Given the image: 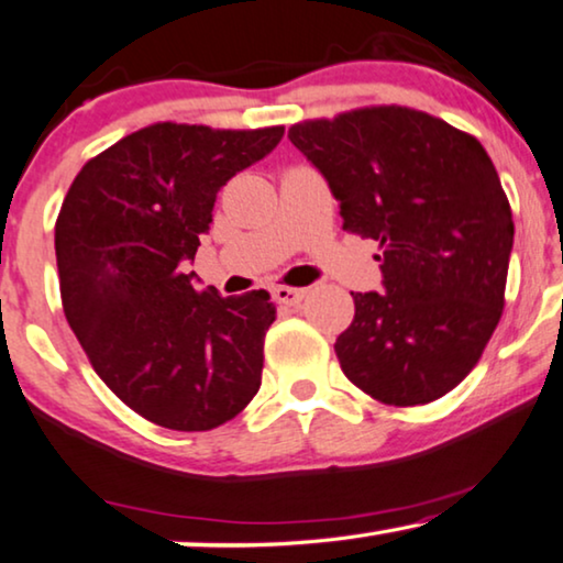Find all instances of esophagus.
Listing matches in <instances>:
<instances>
[{
  "instance_id": "esophagus-1",
  "label": "esophagus",
  "mask_w": 563,
  "mask_h": 563,
  "mask_svg": "<svg viewBox=\"0 0 563 563\" xmlns=\"http://www.w3.org/2000/svg\"><path fill=\"white\" fill-rule=\"evenodd\" d=\"M307 291L305 289H297V287H276L274 289V299L279 301V305H299L301 299H305Z\"/></svg>"
}]
</instances>
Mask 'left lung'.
<instances>
[{"label":"left lung","instance_id":"obj_1","mask_svg":"<svg viewBox=\"0 0 563 563\" xmlns=\"http://www.w3.org/2000/svg\"><path fill=\"white\" fill-rule=\"evenodd\" d=\"M289 140L340 200L342 228L380 249V295L350 291L342 373L388 406L450 394L505 305L516 228L493 159L472 134L406 106L299 121Z\"/></svg>","mask_w":563,"mask_h":563}]
</instances>
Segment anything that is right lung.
<instances>
[{
  "label": "right lung",
  "instance_id": "right-lung-1",
  "mask_svg": "<svg viewBox=\"0 0 563 563\" xmlns=\"http://www.w3.org/2000/svg\"><path fill=\"white\" fill-rule=\"evenodd\" d=\"M284 126H144L88 159L55 221L63 312L99 378L157 427L208 431L262 386L268 291L221 297L180 264L216 195L264 159Z\"/></svg>",
  "mask_w": 563,
  "mask_h": 563
}]
</instances>
